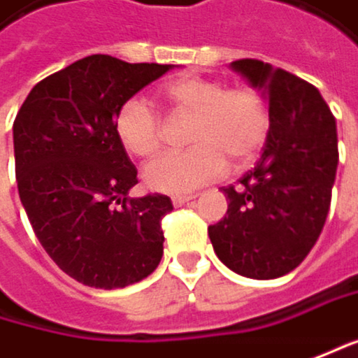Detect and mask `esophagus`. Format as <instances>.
<instances>
[{
    "label": "esophagus",
    "mask_w": 358,
    "mask_h": 358,
    "mask_svg": "<svg viewBox=\"0 0 358 358\" xmlns=\"http://www.w3.org/2000/svg\"><path fill=\"white\" fill-rule=\"evenodd\" d=\"M192 199H195V195H183V193H179V195H173L171 197V201H173L175 208H179V206H183V203H187Z\"/></svg>",
    "instance_id": "1"
}]
</instances>
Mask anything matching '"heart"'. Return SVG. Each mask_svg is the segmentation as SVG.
I'll return each mask as SVG.
<instances>
[{"label":"heart","instance_id":"heart-1","mask_svg":"<svg viewBox=\"0 0 358 358\" xmlns=\"http://www.w3.org/2000/svg\"><path fill=\"white\" fill-rule=\"evenodd\" d=\"M163 95L179 112L193 115L187 130L193 146L165 152L144 166V183L155 192H192L226 171V157L234 163L255 157L267 136V106L255 90H226L217 79L185 75L169 81ZM115 132L134 157H150L161 146V120L141 97L120 108Z\"/></svg>","mask_w":358,"mask_h":358}]
</instances>
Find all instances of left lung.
<instances>
[{"label": "left lung", "instance_id": "obj_1", "mask_svg": "<svg viewBox=\"0 0 358 358\" xmlns=\"http://www.w3.org/2000/svg\"><path fill=\"white\" fill-rule=\"evenodd\" d=\"M268 103L257 166L222 187L228 212L208 228L217 259L250 279H277L312 250L330 210L338 166L336 120L308 81L255 59L230 63Z\"/></svg>", "mask_w": 358, "mask_h": 358}]
</instances>
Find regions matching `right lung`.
Wrapping results in <instances>:
<instances>
[{
    "label": "right lung",
    "instance_id": "1",
    "mask_svg": "<svg viewBox=\"0 0 358 358\" xmlns=\"http://www.w3.org/2000/svg\"><path fill=\"white\" fill-rule=\"evenodd\" d=\"M169 69L91 55L36 83L15 115L20 201L48 257L83 285L120 289L161 263L173 203L161 193L128 197L138 171L115 115Z\"/></svg>",
    "mask_w": 358,
    "mask_h": 358
}]
</instances>
